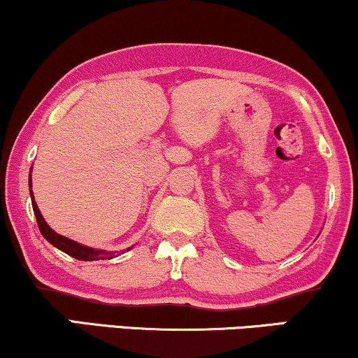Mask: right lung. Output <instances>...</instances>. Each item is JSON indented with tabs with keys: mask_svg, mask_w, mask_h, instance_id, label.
Segmentation results:
<instances>
[{
	"mask_svg": "<svg viewBox=\"0 0 358 358\" xmlns=\"http://www.w3.org/2000/svg\"><path fill=\"white\" fill-rule=\"evenodd\" d=\"M29 187H32L31 178H29ZM31 201H32V210H34L37 227H39L41 234H43L44 238L48 240L50 245H54L55 248L62 250L64 253L71 255V257L77 258V259H82V262H95V259H111V258L118 257V252H105V250H96V248L85 247V245L77 243V241L67 238V236L55 234V231L50 229L48 224H45L44 217L41 215V210L37 208L34 196H32V190H31ZM128 250L129 248H127V252H128Z\"/></svg>",
	"mask_w": 358,
	"mask_h": 358,
	"instance_id": "1",
	"label": "right lung"
}]
</instances>
